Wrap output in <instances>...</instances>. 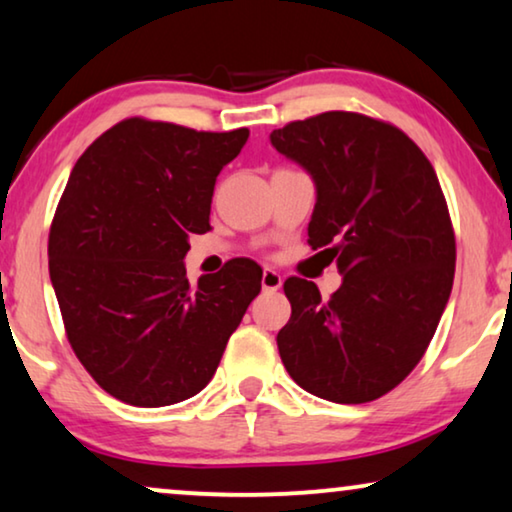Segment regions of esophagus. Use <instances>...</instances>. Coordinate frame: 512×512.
I'll list each match as a JSON object with an SVG mask.
<instances>
[{
    "label": "esophagus",
    "instance_id": "34e87169",
    "mask_svg": "<svg viewBox=\"0 0 512 512\" xmlns=\"http://www.w3.org/2000/svg\"><path fill=\"white\" fill-rule=\"evenodd\" d=\"M261 284H263L265 291H279V288H281V274L277 270L265 268L263 277H261Z\"/></svg>",
    "mask_w": 512,
    "mask_h": 512
}]
</instances>
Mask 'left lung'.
I'll use <instances>...</instances> for the list:
<instances>
[{
    "label": "left lung",
    "instance_id": "8db88e82",
    "mask_svg": "<svg viewBox=\"0 0 512 512\" xmlns=\"http://www.w3.org/2000/svg\"><path fill=\"white\" fill-rule=\"evenodd\" d=\"M270 140L314 177L307 242L344 274L330 300L314 281H284L281 362L311 395L372 402L413 372L453 291L455 231L439 177L402 129L360 113L288 122Z\"/></svg>",
    "mask_w": 512,
    "mask_h": 512
}]
</instances>
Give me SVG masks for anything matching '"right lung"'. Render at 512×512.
<instances>
[{"label": "right lung", "mask_w": 512, "mask_h": 512, "mask_svg": "<svg viewBox=\"0 0 512 512\" xmlns=\"http://www.w3.org/2000/svg\"><path fill=\"white\" fill-rule=\"evenodd\" d=\"M247 138L129 117L71 170L50 226V281L73 353L124 404L157 409L201 392L261 293L249 258L198 284L182 263L189 235L210 231L214 182Z\"/></svg>", "instance_id": "1"}]
</instances>
